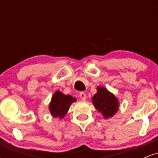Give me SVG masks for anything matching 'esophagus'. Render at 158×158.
I'll return each mask as SVG.
<instances>
[{"mask_svg":"<svg viewBox=\"0 0 158 158\" xmlns=\"http://www.w3.org/2000/svg\"><path fill=\"white\" fill-rule=\"evenodd\" d=\"M79 97H80L81 100H85V99H87L86 94H85L84 92H80V93H79Z\"/></svg>","mask_w":158,"mask_h":158,"instance_id":"obj_1","label":"esophagus"}]
</instances>
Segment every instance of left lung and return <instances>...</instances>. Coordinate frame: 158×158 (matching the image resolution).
Masks as SVG:
<instances>
[{"mask_svg": "<svg viewBox=\"0 0 158 158\" xmlns=\"http://www.w3.org/2000/svg\"><path fill=\"white\" fill-rule=\"evenodd\" d=\"M95 108L104 116L105 118L111 117L118 110V101L106 88L98 87L97 93L92 98Z\"/></svg>", "mask_w": 158, "mask_h": 158, "instance_id": "8db88e82", "label": "left lung"}]
</instances>
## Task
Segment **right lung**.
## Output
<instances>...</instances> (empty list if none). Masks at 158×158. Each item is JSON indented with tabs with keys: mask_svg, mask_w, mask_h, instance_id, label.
Masks as SVG:
<instances>
[{
	"mask_svg": "<svg viewBox=\"0 0 158 158\" xmlns=\"http://www.w3.org/2000/svg\"><path fill=\"white\" fill-rule=\"evenodd\" d=\"M77 99L69 95H64L60 91H56L50 104V111L54 117L63 118L67 114L70 105Z\"/></svg>",
	"mask_w": 158,
	"mask_h": 158,
	"instance_id": "add662e5",
	"label": "right lung"
}]
</instances>
